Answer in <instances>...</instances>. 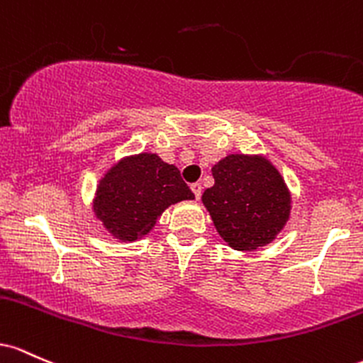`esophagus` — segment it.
<instances>
[{
    "label": "esophagus",
    "instance_id": "1",
    "mask_svg": "<svg viewBox=\"0 0 363 363\" xmlns=\"http://www.w3.org/2000/svg\"><path fill=\"white\" fill-rule=\"evenodd\" d=\"M190 189H192L195 199H201V195H202V185H201V183H199V182L192 183V185H190Z\"/></svg>",
    "mask_w": 363,
    "mask_h": 363
}]
</instances>
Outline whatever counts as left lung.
<instances>
[{"mask_svg": "<svg viewBox=\"0 0 363 363\" xmlns=\"http://www.w3.org/2000/svg\"><path fill=\"white\" fill-rule=\"evenodd\" d=\"M202 195L216 230L235 250L271 243L290 218L291 197L278 169L259 156L230 154L213 166Z\"/></svg>", "mask_w": 363, "mask_h": 363, "instance_id": "1", "label": "left lung"}]
</instances>
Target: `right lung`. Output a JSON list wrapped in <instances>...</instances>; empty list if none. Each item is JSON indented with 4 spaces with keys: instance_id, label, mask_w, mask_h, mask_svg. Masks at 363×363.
Returning a JSON list of instances; mask_svg holds the SVG:
<instances>
[{
    "instance_id": "right-lung-1",
    "label": "right lung",
    "mask_w": 363,
    "mask_h": 363,
    "mask_svg": "<svg viewBox=\"0 0 363 363\" xmlns=\"http://www.w3.org/2000/svg\"><path fill=\"white\" fill-rule=\"evenodd\" d=\"M194 197L177 166L156 154H138L106 173L97 186L94 213L113 236L133 242L152 230L166 207Z\"/></svg>"
}]
</instances>
